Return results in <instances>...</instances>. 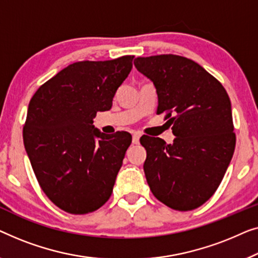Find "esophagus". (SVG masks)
Instances as JSON below:
<instances>
[{
    "label": "esophagus",
    "mask_w": 258,
    "mask_h": 258,
    "mask_svg": "<svg viewBox=\"0 0 258 258\" xmlns=\"http://www.w3.org/2000/svg\"><path fill=\"white\" fill-rule=\"evenodd\" d=\"M139 139H140V134L133 133V137H132L133 144H139Z\"/></svg>",
    "instance_id": "1"
}]
</instances>
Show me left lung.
<instances>
[{
    "label": "left lung",
    "mask_w": 258,
    "mask_h": 258,
    "mask_svg": "<svg viewBox=\"0 0 258 258\" xmlns=\"http://www.w3.org/2000/svg\"><path fill=\"white\" fill-rule=\"evenodd\" d=\"M134 67L153 82L157 113H166L176 137L169 145L160 138L141 137L148 186L169 208H198L215 193L234 154L229 96L215 77L186 57H138Z\"/></svg>",
    "instance_id": "1"
}]
</instances>
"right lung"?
I'll use <instances>...</instances> for the list:
<instances>
[{"mask_svg": "<svg viewBox=\"0 0 258 258\" xmlns=\"http://www.w3.org/2000/svg\"><path fill=\"white\" fill-rule=\"evenodd\" d=\"M133 57L70 64L29 103L25 151L42 190L64 212L91 213L111 197L132 137L106 136L94 127L93 118L112 107Z\"/></svg>", "mask_w": 258, "mask_h": 258, "instance_id": "obj_1", "label": "right lung"}]
</instances>
